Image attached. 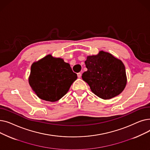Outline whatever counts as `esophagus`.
Returning a JSON list of instances; mask_svg holds the SVG:
<instances>
[{
  "label": "esophagus",
  "mask_w": 150,
  "mask_h": 150,
  "mask_svg": "<svg viewBox=\"0 0 150 150\" xmlns=\"http://www.w3.org/2000/svg\"><path fill=\"white\" fill-rule=\"evenodd\" d=\"M77 76H78V77L79 78H81V74L80 72V73H78V74H77Z\"/></svg>",
  "instance_id": "34e87169"
}]
</instances>
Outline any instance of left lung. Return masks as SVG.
Instances as JSON below:
<instances>
[{"label": "left lung", "mask_w": 150, "mask_h": 150, "mask_svg": "<svg viewBox=\"0 0 150 150\" xmlns=\"http://www.w3.org/2000/svg\"><path fill=\"white\" fill-rule=\"evenodd\" d=\"M85 64L88 70L83 74V80L98 97L111 99L125 88L127 77L125 66L112 54L100 51L96 55L88 56Z\"/></svg>", "instance_id": "8db88e82"}]
</instances>
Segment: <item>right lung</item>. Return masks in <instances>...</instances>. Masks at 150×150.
<instances>
[{"mask_svg":"<svg viewBox=\"0 0 150 150\" xmlns=\"http://www.w3.org/2000/svg\"><path fill=\"white\" fill-rule=\"evenodd\" d=\"M76 78L69 63L50 54L33 63L28 83L39 98L54 102L66 95Z\"/></svg>","mask_w":150,"mask_h":150,"instance_id":"right-lung-1","label":"right lung"}]
</instances>
